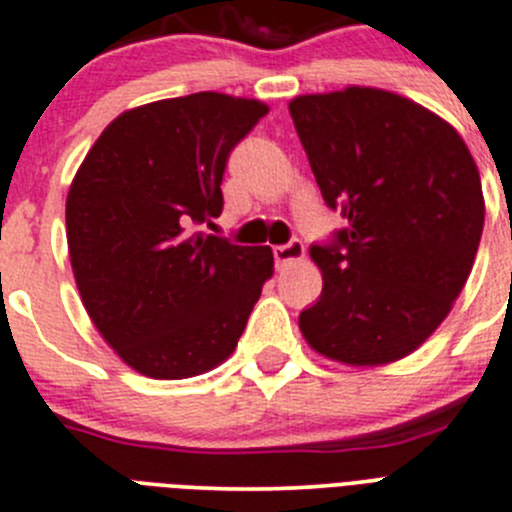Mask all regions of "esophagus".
Wrapping results in <instances>:
<instances>
[{
	"label": "esophagus",
	"mask_w": 512,
	"mask_h": 512,
	"mask_svg": "<svg viewBox=\"0 0 512 512\" xmlns=\"http://www.w3.org/2000/svg\"><path fill=\"white\" fill-rule=\"evenodd\" d=\"M272 255H275L277 267H285L290 265V262L302 260V255H305V245H302L300 240H290L287 245L272 247Z\"/></svg>",
	"instance_id": "esophagus-1"
}]
</instances>
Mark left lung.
Returning a JSON list of instances; mask_svg holds the SVG:
<instances>
[{
    "instance_id": "obj_1",
    "label": "left lung",
    "mask_w": 512,
    "mask_h": 512,
    "mask_svg": "<svg viewBox=\"0 0 512 512\" xmlns=\"http://www.w3.org/2000/svg\"><path fill=\"white\" fill-rule=\"evenodd\" d=\"M290 117L322 200L347 220L310 245L322 292L300 312L302 335L347 365L400 360L473 270L485 222L473 155L438 114L385 89L305 94Z\"/></svg>"
}]
</instances>
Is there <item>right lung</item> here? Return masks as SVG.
<instances>
[{
  "label": "right lung",
  "mask_w": 512,
  "mask_h": 512,
  "mask_svg": "<svg viewBox=\"0 0 512 512\" xmlns=\"http://www.w3.org/2000/svg\"><path fill=\"white\" fill-rule=\"evenodd\" d=\"M267 107L220 92L119 114L67 195V245L89 317L130 367L157 380L212 370L232 355L270 247L205 235L220 217L227 157Z\"/></svg>",
  "instance_id": "1"
}]
</instances>
